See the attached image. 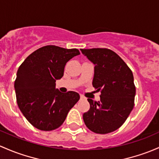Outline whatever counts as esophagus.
Wrapping results in <instances>:
<instances>
[{"label": "esophagus", "instance_id": "obj_1", "mask_svg": "<svg viewBox=\"0 0 159 159\" xmlns=\"http://www.w3.org/2000/svg\"><path fill=\"white\" fill-rule=\"evenodd\" d=\"M80 98H81V100H86V98H84L83 95H80Z\"/></svg>", "mask_w": 159, "mask_h": 159}]
</instances>
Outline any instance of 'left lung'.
Returning <instances> with one entry per match:
<instances>
[{
  "label": "left lung",
  "instance_id": "left-lung-1",
  "mask_svg": "<svg viewBox=\"0 0 159 159\" xmlns=\"http://www.w3.org/2000/svg\"><path fill=\"white\" fill-rule=\"evenodd\" d=\"M94 65L93 87L101 91V100L88 98L90 109L83 114L86 126L106 134L124 123L134 106L136 87L131 70L116 53L107 49H81Z\"/></svg>",
  "mask_w": 159,
  "mask_h": 159
}]
</instances>
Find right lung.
<instances>
[{"instance_id":"right-lung-1","label":"right lung","mask_w":159,"mask_h":159,"mask_svg":"<svg viewBox=\"0 0 159 159\" xmlns=\"http://www.w3.org/2000/svg\"><path fill=\"white\" fill-rule=\"evenodd\" d=\"M78 55L77 49L43 46L30 55L18 68L14 83L16 102L23 116L38 129L50 131L59 127L79 101L77 92L61 93L56 88L66 63Z\"/></svg>"}]
</instances>
